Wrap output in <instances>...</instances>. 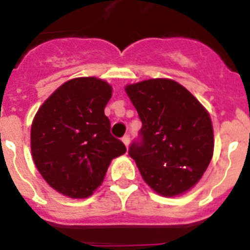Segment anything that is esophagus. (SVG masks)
I'll use <instances>...</instances> for the list:
<instances>
[{"mask_svg":"<svg viewBox=\"0 0 250 250\" xmlns=\"http://www.w3.org/2000/svg\"><path fill=\"white\" fill-rule=\"evenodd\" d=\"M123 143L124 144H125V146H129V144H130V135L129 134H126V135H124L123 136Z\"/></svg>","mask_w":250,"mask_h":250,"instance_id":"obj_1","label":"esophagus"}]
</instances>
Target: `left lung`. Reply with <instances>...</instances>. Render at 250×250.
Segmentation results:
<instances>
[{
	"label": "left lung",
	"instance_id": "8db88e82",
	"mask_svg": "<svg viewBox=\"0 0 250 250\" xmlns=\"http://www.w3.org/2000/svg\"><path fill=\"white\" fill-rule=\"evenodd\" d=\"M125 90L143 123L129 155L145 183L164 196L189 190L213 156V126L207 110L184 86L167 79Z\"/></svg>",
	"mask_w": 250,
	"mask_h": 250
}]
</instances>
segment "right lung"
<instances>
[{
    "label": "right lung",
    "instance_id": "1",
    "mask_svg": "<svg viewBox=\"0 0 250 250\" xmlns=\"http://www.w3.org/2000/svg\"><path fill=\"white\" fill-rule=\"evenodd\" d=\"M111 86L96 77L61 85L37 111L31 127L35 165L47 184L70 198L90 196L110 161L126 151L110 132L104 109Z\"/></svg>",
    "mask_w": 250,
    "mask_h": 250
}]
</instances>
